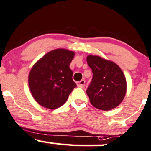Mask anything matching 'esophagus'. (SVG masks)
Masks as SVG:
<instances>
[{"mask_svg": "<svg viewBox=\"0 0 151 151\" xmlns=\"http://www.w3.org/2000/svg\"><path fill=\"white\" fill-rule=\"evenodd\" d=\"M85 84H86V81H85V80H82L81 81L77 83V86L80 88H84Z\"/></svg>", "mask_w": 151, "mask_h": 151, "instance_id": "1", "label": "esophagus"}]
</instances>
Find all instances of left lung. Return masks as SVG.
<instances>
[{
  "mask_svg": "<svg viewBox=\"0 0 151 151\" xmlns=\"http://www.w3.org/2000/svg\"><path fill=\"white\" fill-rule=\"evenodd\" d=\"M86 60L93 73L86 91L91 104L102 111L114 109L122 102L126 93L123 71L117 64L99 56L88 55Z\"/></svg>",
  "mask_w": 151,
  "mask_h": 151,
  "instance_id": "8db88e82",
  "label": "left lung"
}]
</instances>
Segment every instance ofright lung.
I'll return each mask as SVG.
<instances>
[{
  "instance_id": "obj_1",
  "label": "right lung",
  "mask_w": 151,
  "mask_h": 151,
  "mask_svg": "<svg viewBox=\"0 0 151 151\" xmlns=\"http://www.w3.org/2000/svg\"><path fill=\"white\" fill-rule=\"evenodd\" d=\"M74 52L57 49L48 52L37 61L29 74V86L34 99L49 109L62 106L73 89V71L69 65Z\"/></svg>"
}]
</instances>
